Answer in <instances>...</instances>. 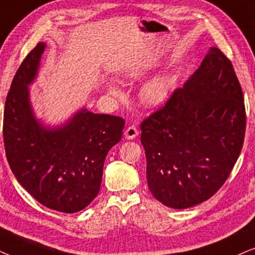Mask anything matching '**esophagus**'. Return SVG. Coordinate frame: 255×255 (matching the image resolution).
<instances>
[{"label":"esophagus","mask_w":255,"mask_h":255,"mask_svg":"<svg viewBox=\"0 0 255 255\" xmlns=\"http://www.w3.org/2000/svg\"><path fill=\"white\" fill-rule=\"evenodd\" d=\"M124 135L127 140H134V138L138 135V130L135 126H129V127L125 130Z\"/></svg>","instance_id":"obj_1"}]
</instances>
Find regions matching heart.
Masks as SVG:
<instances>
[{
	"label": "heart",
	"instance_id": "heart-1",
	"mask_svg": "<svg viewBox=\"0 0 255 255\" xmlns=\"http://www.w3.org/2000/svg\"><path fill=\"white\" fill-rule=\"evenodd\" d=\"M158 67V64H147V65L127 71L125 77L130 80H142L147 78L152 71ZM174 88V78L170 74H159L149 79L140 91V99L145 106L158 107L169 99ZM107 93L113 98L122 96L121 88L114 83L107 84Z\"/></svg>",
	"mask_w": 255,
	"mask_h": 255
}]
</instances>
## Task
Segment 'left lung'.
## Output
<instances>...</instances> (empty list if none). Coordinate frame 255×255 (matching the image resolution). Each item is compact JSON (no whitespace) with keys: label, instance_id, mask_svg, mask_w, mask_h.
<instances>
[{"label":"left lung","instance_id":"left-lung-1","mask_svg":"<svg viewBox=\"0 0 255 255\" xmlns=\"http://www.w3.org/2000/svg\"><path fill=\"white\" fill-rule=\"evenodd\" d=\"M243 91L230 59L210 47L199 69L141 124L151 195L171 209L208 201L242 151Z\"/></svg>","mask_w":255,"mask_h":255}]
</instances>
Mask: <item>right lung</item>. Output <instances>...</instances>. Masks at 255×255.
I'll list each match as a JSON object with an SVG mask.
<instances>
[{
    "mask_svg": "<svg viewBox=\"0 0 255 255\" xmlns=\"http://www.w3.org/2000/svg\"><path fill=\"white\" fill-rule=\"evenodd\" d=\"M45 49V43L37 44L13 77L3 119L5 154L16 179L36 201L74 213L99 193L105 158L120 142L125 120L86 107L58 125L37 118L29 86L38 77Z\"/></svg>",
    "mask_w": 255,
    "mask_h": 255,
    "instance_id": "obj_1",
    "label": "right lung"
}]
</instances>
